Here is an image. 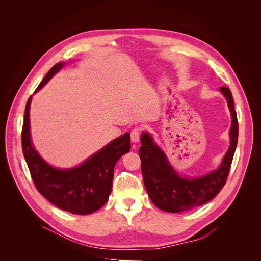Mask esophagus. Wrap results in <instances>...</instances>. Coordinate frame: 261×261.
Returning <instances> with one entry per match:
<instances>
[{"label":"esophagus","instance_id":"obj_1","mask_svg":"<svg viewBox=\"0 0 261 261\" xmlns=\"http://www.w3.org/2000/svg\"><path fill=\"white\" fill-rule=\"evenodd\" d=\"M141 132H142V130L139 127H135V128L132 129V131H131V140H132V142H137L139 140Z\"/></svg>","mask_w":261,"mask_h":261}]
</instances>
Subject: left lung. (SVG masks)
Returning a JSON list of instances; mask_svg holds the SVG:
<instances>
[{
	"label": "left lung",
	"instance_id": "1",
	"mask_svg": "<svg viewBox=\"0 0 261 261\" xmlns=\"http://www.w3.org/2000/svg\"><path fill=\"white\" fill-rule=\"evenodd\" d=\"M232 116L231 143L221 166L201 177L185 178L169 165L164 153L153 142L150 134L141 135L139 157L146 192L153 203L162 211L179 213L200 206L212 200L226 184L239 137V123L231 91L221 87Z\"/></svg>",
	"mask_w": 261,
	"mask_h": 261
}]
</instances>
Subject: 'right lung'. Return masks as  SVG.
I'll list each match as a JSON object with an SVG mask.
<instances>
[{
  "label": "right lung",
  "mask_w": 261,
  "mask_h": 261,
  "mask_svg": "<svg viewBox=\"0 0 261 261\" xmlns=\"http://www.w3.org/2000/svg\"><path fill=\"white\" fill-rule=\"evenodd\" d=\"M55 65L35 92L39 91L62 67ZM29 98L21 130L22 153L36 189L57 207L76 215H88L102 207L108 200L118 160L131 148L130 134L108 143L101 151L81 166L72 169H57L48 165L37 153L30 136Z\"/></svg>",
  "instance_id": "right-lung-1"
}]
</instances>
